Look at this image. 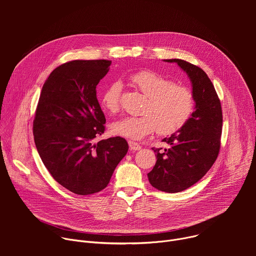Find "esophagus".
<instances>
[{
	"label": "esophagus",
	"instance_id": "1",
	"mask_svg": "<svg viewBox=\"0 0 256 256\" xmlns=\"http://www.w3.org/2000/svg\"><path fill=\"white\" fill-rule=\"evenodd\" d=\"M128 146H130V149L132 151H138V150H140L142 148V146H140L138 142H136L134 140H130L128 142Z\"/></svg>",
	"mask_w": 256,
	"mask_h": 256
}]
</instances>
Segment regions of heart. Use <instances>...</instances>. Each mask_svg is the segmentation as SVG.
Segmentation results:
<instances>
[{"label": "heart", "instance_id": "b5f03b06", "mask_svg": "<svg viewBox=\"0 0 256 256\" xmlns=\"http://www.w3.org/2000/svg\"><path fill=\"white\" fill-rule=\"evenodd\" d=\"M130 82L146 96L140 112L142 114L114 122L110 128L112 134L132 140H140L156 130L161 134H168L180 130L192 116L194 96L190 88L176 85L172 80L148 70L130 75ZM122 90V84L116 81L103 91L101 103L109 112H118Z\"/></svg>", "mask_w": 256, "mask_h": 256}]
</instances>
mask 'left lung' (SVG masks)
Here are the masks:
<instances>
[{
  "instance_id": "obj_1",
  "label": "left lung",
  "mask_w": 256,
  "mask_h": 256,
  "mask_svg": "<svg viewBox=\"0 0 256 256\" xmlns=\"http://www.w3.org/2000/svg\"><path fill=\"white\" fill-rule=\"evenodd\" d=\"M176 62L190 80L196 110L188 122L163 138L167 149L152 148L157 162L148 178L153 188L168 194L186 190L202 179L214 163L222 134L221 102L208 75L200 68L184 60H164Z\"/></svg>"
}]
</instances>
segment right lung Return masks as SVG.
Here are the masks:
<instances>
[{"label":"right lung","instance_id":"obj_1","mask_svg":"<svg viewBox=\"0 0 256 256\" xmlns=\"http://www.w3.org/2000/svg\"><path fill=\"white\" fill-rule=\"evenodd\" d=\"M112 60H72L54 68L42 86L33 120L38 152L54 179L70 192H101L128 150L120 136L95 142L106 122L96 86Z\"/></svg>","mask_w":256,"mask_h":256}]
</instances>
